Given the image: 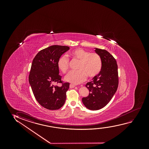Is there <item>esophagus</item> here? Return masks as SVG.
Listing matches in <instances>:
<instances>
[{"mask_svg": "<svg viewBox=\"0 0 149 149\" xmlns=\"http://www.w3.org/2000/svg\"><path fill=\"white\" fill-rule=\"evenodd\" d=\"M75 86V85H74L73 84H70V88H74Z\"/></svg>", "mask_w": 149, "mask_h": 149, "instance_id": "1", "label": "esophagus"}]
</instances>
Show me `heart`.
I'll list each match as a JSON object with an SVG mask.
<instances>
[{
    "mask_svg": "<svg viewBox=\"0 0 149 149\" xmlns=\"http://www.w3.org/2000/svg\"><path fill=\"white\" fill-rule=\"evenodd\" d=\"M68 57L72 60L78 61L77 71L70 72L65 77V80L73 84H79L84 81L87 76L94 78L100 73L102 68V61L98 53L91 52L81 48H77L71 51ZM57 67L63 73L69 69V60L65 55L61 56L57 61Z\"/></svg>",
    "mask_w": 149,
    "mask_h": 149,
    "instance_id": "b5f03b06",
    "label": "heart"
}]
</instances>
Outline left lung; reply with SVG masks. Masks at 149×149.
Returning a JSON list of instances; mask_svg holds the SVG:
<instances>
[{
	"instance_id": "obj_1",
	"label": "left lung",
	"mask_w": 149,
	"mask_h": 149,
	"mask_svg": "<svg viewBox=\"0 0 149 149\" xmlns=\"http://www.w3.org/2000/svg\"><path fill=\"white\" fill-rule=\"evenodd\" d=\"M102 59L100 73L88 82L86 86L90 94L82 99L84 106L90 110L100 109L106 106L116 93L118 84V65L114 57L104 49L95 48Z\"/></svg>"
}]
</instances>
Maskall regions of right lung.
<instances>
[{
	"mask_svg": "<svg viewBox=\"0 0 149 149\" xmlns=\"http://www.w3.org/2000/svg\"><path fill=\"white\" fill-rule=\"evenodd\" d=\"M69 49L68 46L53 45L39 51L33 59L29 82L36 99L47 109L57 110L65 104L70 84L61 80L57 61ZM58 83L62 86H54Z\"/></svg>",
	"mask_w": 149,
	"mask_h": 149,
	"instance_id": "1",
	"label": "right lung"
}]
</instances>
